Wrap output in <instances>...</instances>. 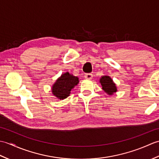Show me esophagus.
I'll return each mask as SVG.
<instances>
[{"mask_svg":"<svg viewBox=\"0 0 159 159\" xmlns=\"http://www.w3.org/2000/svg\"><path fill=\"white\" fill-rule=\"evenodd\" d=\"M85 79H92V78H93V75H92V74H90V73H88V74H85Z\"/></svg>","mask_w":159,"mask_h":159,"instance_id":"esophagus-1","label":"esophagus"}]
</instances>
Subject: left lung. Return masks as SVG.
I'll return each instance as SVG.
<instances>
[{"instance_id":"8db88e82","label":"left lung","mask_w":159,"mask_h":159,"mask_svg":"<svg viewBox=\"0 0 159 159\" xmlns=\"http://www.w3.org/2000/svg\"><path fill=\"white\" fill-rule=\"evenodd\" d=\"M100 82L101 85L102 86V89L109 95H112L113 93L117 92L116 84L113 83V80L109 76H102L100 80Z\"/></svg>"}]
</instances>
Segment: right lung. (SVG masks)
<instances>
[{
    "instance_id": "1",
    "label": "right lung",
    "mask_w": 159,
    "mask_h": 159,
    "mask_svg": "<svg viewBox=\"0 0 159 159\" xmlns=\"http://www.w3.org/2000/svg\"><path fill=\"white\" fill-rule=\"evenodd\" d=\"M79 81L78 77L70 74L69 72L63 74L53 85L52 94L60 100L65 99L70 96L71 89L79 83Z\"/></svg>"
}]
</instances>
